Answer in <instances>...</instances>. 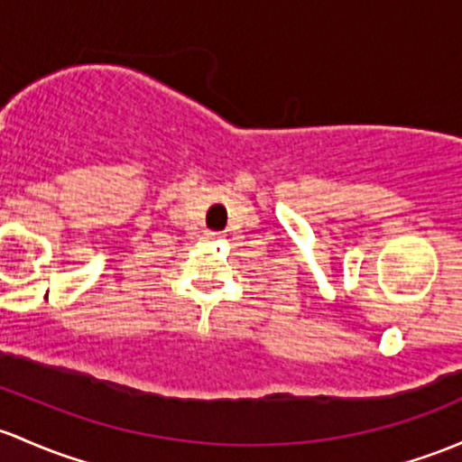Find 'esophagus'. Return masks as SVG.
<instances>
[{"instance_id": "34e87169", "label": "esophagus", "mask_w": 462, "mask_h": 462, "mask_svg": "<svg viewBox=\"0 0 462 462\" xmlns=\"http://www.w3.org/2000/svg\"><path fill=\"white\" fill-rule=\"evenodd\" d=\"M206 239H218V232H206Z\"/></svg>"}]
</instances>
